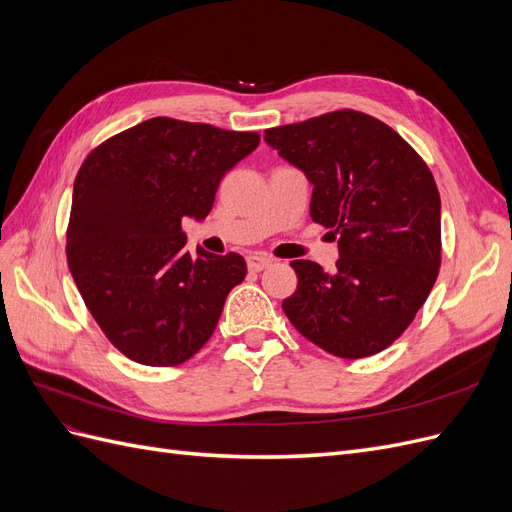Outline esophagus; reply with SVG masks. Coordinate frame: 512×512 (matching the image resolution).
<instances>
[{"label": "esophagus", "mask_w": 512, "mask_h": 512, "mask_svg": "<svg viewBox=\"0 0 512 512\" xmlns=\"http://www.w3.org/2000/svg\"><path fill=\"white\" fill-rule=\"evenodd\" d=\"M271 258H267V256H260V254H252V256H247V269L250 271H254V273H258V271H262V269H267L269 265H271Z\"/></svg>", "instance_id": "esophagus-1"}]
</instances>
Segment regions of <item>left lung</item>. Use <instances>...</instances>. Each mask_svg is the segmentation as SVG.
<instances>
[{"label": "left lung", "instance_id": "1", "mask_svg": "<svg viewBox=\"0 0 512 512\" xmlns=\"http://www.w3.org/2000/svg\"><path fill=\"white\" fill-rule=\"evenodd\" d=\"M265 141L314 185L309 215L333 230L339 250L331 273L312 260L290 262L299 284L282 303L288 320L342 359L389 348L440 269L431 170L393 128L356 111L271 128Z\"/></svg>", "mask_w": 512, "mask_h": 512}]
</instances>
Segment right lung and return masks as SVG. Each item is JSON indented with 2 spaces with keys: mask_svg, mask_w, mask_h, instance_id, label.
Wrapping results in <instances>:
<instances>
[{
  "mask_svg": "<svg viewBox=\"0 0 512 512\" xmlns=\"http://www.w3.org/2000/svg\"><path fill=\"white\" fill-rule=\"evenodd\" d=\"M258 143L256 132L153 117L83 162L68 267L91 316L128 359L179 365L209 342L247 267L239 254H190L181 222L207 218L222 177Z\"/></svg>",
  "mask_w": 512,
  "mask_h": 512,
  "instance_id": "obj_1",
  "label": "right lung"
}]
</instances>
